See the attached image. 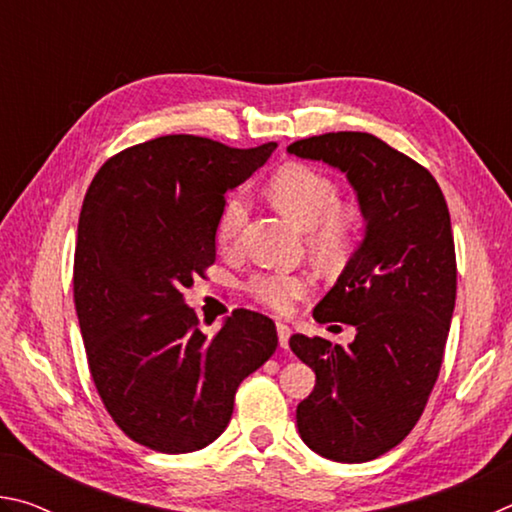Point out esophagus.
<instances>
[{
    "label": "esophagus",
    "instance_id": "1",
    "mask_svg": "<svg viewBox=\"0 0 512 512\" xmlns=\"http://www.w3.org/2000/svg\"><path fill=\"white\" fill-rule=\"evenodd\" d=\"M289 339H291V329H289V325L277 323V341H280V348L287 350V348H289Z\"/></svg>",
    "mask_w": 512,
    "mask_h": 512
}]
</instances>
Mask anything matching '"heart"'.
<instances>
[{"label":"heart","mask_w":512,"mask_h":512,"mask_svg":"<svg viewBox=\"0 0 512 512\" xmlns=\"http://www.w3.org/2000/svg\"><path fill=\"white\" fill-rule=\"evenodd\" d=\"M271 198L302 228H311V239L323 253H341L350 244L357 216L339 207V187L325 173L305 164H287L273 173ZM246 219L248 196L244 192L230 194L216 223L219 244H235ZM246 289L259 305L284 314L311 289V275L302 271H262L250 277Z\"/></svg>","instance_id":"heart-1"}]
</instances>
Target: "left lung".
I'll list each match as a JSON object with an SVG mask.
<instances>
[{
  "label": "left lung",
  "instance_id": "1",
  "mask_svg": "<svg viewBox=\"0 0 512 512\" xmlns=\"http://www.w3.org/2000/svg\"><path fill=\"white\" fill-rule=\"evenodd\" d=\"M287 151L343 171L366 221L314 309L318 323L357 327L354 341H289L316 372L296 411L300 438L329 461L366 463L409 436L438 379L456 302L452 221L436 178L375 135L325 133Z\"/></svg>",
  "mask_w": 512,
  "mask_h": 512
}]
</instances>
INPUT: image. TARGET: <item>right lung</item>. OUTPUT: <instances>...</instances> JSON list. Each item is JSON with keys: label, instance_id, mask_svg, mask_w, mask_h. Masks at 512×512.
I'll return each mask as SVG.
<instances>
[{"label": "right lung", "instance_id": "add662e5", "mask_svg": "<svg viewBox=\"0 0 512 512\" xmlns=\"http://www.w3.org/2000/svg\"><path fill=\"white\" fill-rule=\"evenodd\" d=\"M164 135L103 164L79 216L74 302L94 386L117 427L155 452L203 449L277 348L275 323L235 309L216 334L183 289L216 259L225 194L275 151Z\"/></svg>", "mask_w": 512, "mask_h": 512}]
</instances>
